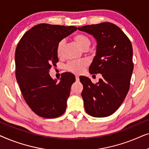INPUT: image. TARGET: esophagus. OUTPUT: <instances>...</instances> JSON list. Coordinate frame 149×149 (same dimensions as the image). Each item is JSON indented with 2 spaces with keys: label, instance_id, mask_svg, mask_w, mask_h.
<instances>
[{
  "label": "esophagus",
  "instance_id": "esophagus-1",
  "mask_svg": "<svg viewBox=\"0 0 149 149\" xmlns=\"http://www.w3.org/2000/svg\"><path fill=\"white\" fill-rule=\"evenodd\" d=\"M75 79H76V81H77V82L79 81V76L76 75V76H75Z\"/></svg>",
  "mask_w": 149,
  "mask_h": 149
}]
</instances>
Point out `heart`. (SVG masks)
<instances>
[{
    "instance_id": "heart-1",
    "label": "heart",
    "mask_w": 149,
    "mask_h": 149,
    "mask_svg": "<svg viewBox=\"0 0 149 149\" xmlns=\"http://www.w3.org/2000/svg\"><path fill=\"white\" fill-rule=\"evenodd\" d=\"M74 40L80 47L83 50L88 49L91 45V40L88 36L83 34H77L74 36ZM65 40L62 39L58 42L56 47V53L59 58H62L64 54L65 46ZM89 65L88 61L81 60L77 61H71L66 65V70L74 74H81L83 72L85 68Z\"/></svg>"
}]
</instances>
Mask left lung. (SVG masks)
Listing matches in <instances>:
<instances>
[{
  "label": "left lung",
  "mask_w": 149,
  "mask_h": 149,
  "mask_svg": "<svg viewBox=\"0 0 149 149\" xmlns=\"http://www.w3.org/2000/svg\"><path fill=\"white\" fill-rule=\"evenodd\" d=\"M78 29L96 39V54L89 70L91 74L102 76L97 83L87 77L80 78L85 110L92 117H108L119 109L129 91L134 69L131 41L117 26L110 22Z\"/></svg>",
  "instance_id": "8db88e82"
}]
</instances>
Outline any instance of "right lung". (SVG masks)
Segmentation results:
<instances>
[{
    "label": "right lung",
    "instance_id": "1",
    "mask_svg": "<svg viewBox=\"0 0 149 149\" xmlns=\"http://www.w3.org/2000/svg\"><path fill=\"white\" fill-rule=\"evenodd\" d=\"M75 26L38 24L26 32L15 49V76L26 102L41 117L53 119L64 114L74 74L65 72L57 83L49 70L58 62L56 47L77 30Z\"/></svg>",
    "mask_w": 149,
    "mask_h": 149
}]
</instances>
